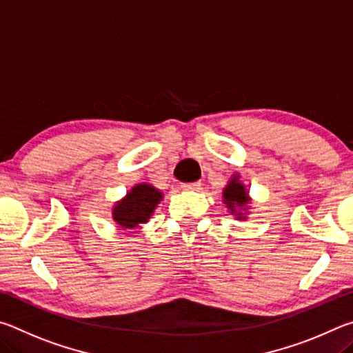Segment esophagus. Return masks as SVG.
<instances>
[{
    "label": "esophagus",
    "instance_id": "esophagus-1",
    "mask_svg": "<svg viewBox=\"0 0 353 353\" xmlns=\"http://www.w3.org/2000/svg\"><path fill=\"white\" fill-rule=\"evenodd\" d=\"M181 187L183 190H193V191H196V190L201 188V182L199 181L198 182H185V183L181 185Z\"/></svg>",
    "mask_w": 353,
    "mask_h": 353
}]
</instances>
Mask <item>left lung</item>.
<instances>
[{
  "label": "left lung",
  "instance_id": "obj_1",
  "mask_svg": "<svg viewBox=\"0 0 353 353\" xmlns=\"http://www.w3.org/2000/svg\"><path fill=\"white\" fill-rule=\"evenodd\" d=\"M224 199L225 204L229 205L232 212H235V205L243 207L244 204H248V193L244 190V185L236 181V177H234V181H230V183L227 185L224 190ZM238 218H244V216H238Z\"/></svg>",
  "mask_w": 353,
  "mask_h": 353
}]
</instances>
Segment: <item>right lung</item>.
<instances>
[{
  "instance_id": "1",
  "label": "right lung",
  "mask_w": 353,
  "mask_h": 353,
  "mask_svg": "<svg viewBox=\"0 0 353 353\" xmlns=\"http://www.w3.org/2000/svg\"><path fill=\"white\" fill-rule=\"evenodd\" d=\"M162 199V193L151 185L141 183L113 208V219L123 229H134L140 223H146L151 218L155 205Z\"/></svg>"
}]
</instances>
